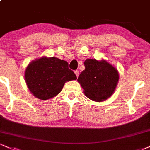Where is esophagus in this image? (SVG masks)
<instances>
[{
	"label": "esophagus",
	"mask_w": 150,
	"mask_h": 150,
	"mask_svg": "<svg viewBox=\"0 0 150 150\" xmlns=\"http://www.w3.org/2000/svg\"><path fill=\"white\" fill-rule=\"evenodd\" d=\"M75 75H76L77 77H78L79 75H80V72H79L78 70H75Z\"/></svg>",
	"instance_id": "1"
}]
</instances>
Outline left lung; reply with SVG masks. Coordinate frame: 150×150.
<instances>
[{"instance_id": "left-lung-1", "label": "left lung", "mask_w": 150, "mask_h": 150, "mask_svg": "<svg viewBox=\"0 0 150 150\" xmlns=\"http://www.w3.org/2000/svg\"><path fill=\"white\" fill-rule=\"evenodd\" d=\"M85 70L77 81L84 89L86 97L101 102L114 93L119 81V73L114 66L105 60L88 59L84 61Z\"/></svg>"}]
</instances>
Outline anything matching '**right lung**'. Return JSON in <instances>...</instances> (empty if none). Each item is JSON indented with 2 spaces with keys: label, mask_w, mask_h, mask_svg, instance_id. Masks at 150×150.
Returning a JSON list of instances; mask_svg holds the SVG:
<instances>
[{
  "label": "right lung",
  "mask_w": 150,
  "mask_h": 150,
  "mask_svg": "<svg viewBox=\"0 0 150 150\" xmlns=\"http://www.w3.org/2000/svg\"><path fill=\"white\" fill-rule=\"evenodd\" d=\"M24 77L32 94L41 100L56 96L65 83L77 79L73 70L68 68L67 61L46 57L30 62L25 70Z\"/></svg>",
  "instance_id": "obj_1"
}]
</instances>
